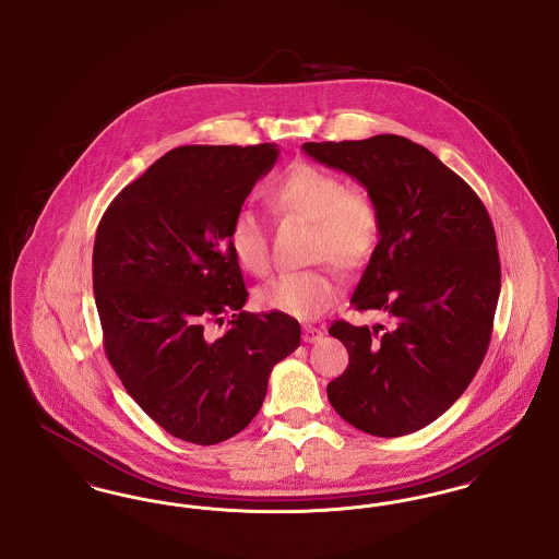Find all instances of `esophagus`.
Here are the masks:
<instances>
[{
    "label": "esophagus",
    "mask_w": 559,
    "mask_h": 559,
    "mask_svg": "<svg viewBox=\"0 0 559 559\" xmlns=\"http://www.w3.org/2000/svg\"><path fill=\"white\" fill-rule=\"evenodd\" d=\"M301 331H304V342H306V344H317V342L322 340V335H324L322 329L314 326V324H304Z\"/></svg>",
    "instance_id": "1"
}]
</instances>
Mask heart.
Segmentation results:
<instances>
[{
	"mask_svg": "<svg viewBox=\"0 0 559 559\" xmlns=\"http://www.w3.org/2000/svg\"><path fill=\"white\" fill-rule=\"evenodd\" d=\"M267 203L274 212L317 224L314 260H329L342 270L365 266L381 235V217L371 197L349 190L340 174L319 165H293L267 190ZM228 245L242 270L266 274L270 249L266 222L260 213L249 207L235 213ZM340 293V281L326 267L285 272L258 292V304L267 312L310 320L329 310Z\"/></svg>",
	"mask_w": 559,
	"mask_h": 559,
	"instance_id": "obj_1",
	"label": "heart"
}]
</instances>
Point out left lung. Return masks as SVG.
<instances>
[{
    "instance_id": "obj_1",
    "label": "left lung",
    "mask_w": 559,
    "mask_h": 559,
    "mask_svg": "<svg viewBox=\"0 0 559 559\" xmlns=\"http://www.w3.org/2000/svg\"><path fill=\"white\" fill-rule=\"evenodd\" d=\"M301 148L367 188L381 217L349 304L383 312L388 329L331 324L349 365L326 385L329 402L371 436L424 429L467 390L490 344L501 293L490 215L463 178L408 138L379 133Z\"/></svg>"
}]
</instances>
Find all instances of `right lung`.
<instances>
[{
    "mask_svg": "<svg viewBox=\"0 0 559 559\" xmlns=\"http://www.w3.org/2000/svg\"><path fill=\"white\" fill-rule=\"evenodd\" d=\"M276 144L180 146L123 188L94 240V295L115 372L167 433L210 447L262 408L299 322L251 314L228 226L274 167ZM230 318L226 334L212 326Z\"/></svg>",
    "mask_w": 559,
    "mask_h": 559,
    "instance_id": "obj_1",
    "label": "right lung"
}]
</instances>
